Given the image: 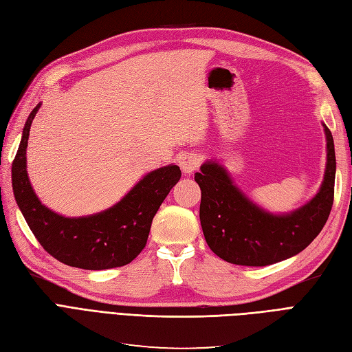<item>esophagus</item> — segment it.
<instances>
[{
	"label": "esophagus",
	"mask_w": 352,
	"mask_h": 352,
	"mask_svg": "<svg viewBox=\"0 0 352 352\" xmlns=\"http://www.w3.org/2000/svg\"><path fill=\"white\" fill-rule=\"evenodd\" d=\"M199 164H201V160L194 153H185L179 158V166L184 170V173H186V175L194 173L195 170H198Z\"/></svg>",
	"instance_id": "1"
}]
</instances>
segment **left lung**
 I'll use <instances>...</instances> for the list:
<instances>
[{"label": "left lung", "instance_id": "8db88e82", "mask_svg": "<svg viewBox=\"0 0 352 352\" xmlns=\"http://www.w3.org/2000/svg\"><path fill=\"white\" fill-rule=\"evenodd\" d=\"M327 164L318 194L291 214L263 211L232 184L217 163H206L195 180L201 188L199 220L210 250L228 263L263 267L301 252L322 232L335 197L333 138L324 126Z\"/></svg>", "mask_w": 352, "mask_h": 352}]
</instances>
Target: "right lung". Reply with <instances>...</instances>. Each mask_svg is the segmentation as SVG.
<instances>
[{"mask_svg":"<svg viewBox=\"0 0 352 352\" xmlns=\"http://www.w3.org/2000/svg\"><path fill=\"white\" fill-rule=\"evenodd\" d=\"M39 107L28 117L12 167L13 192L28 226L42 248L72 267L105 270L129 264L145 248L153 219L182 176L180 168L166 166L148 173L120 202L98 214L58 216L41 204L26 173L28 138Z\"/></svg>","mask_w":352,"mask_h":352,"instance_id":"obj_1","label":"right lung"}]
</instances>
